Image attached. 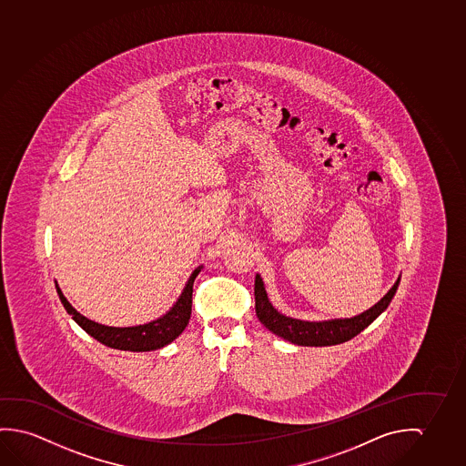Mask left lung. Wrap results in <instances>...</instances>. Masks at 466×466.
Masks as SVG:
<instances>
[{"instance_id":"obj_1","label":"left lung","mask_w":466,"mask_h":466,"mask_svg":"<svg viewBox=\"0 0 466 466\" xmlns=\"http://www.w3.org/2000/svg\"><path fill=\"white\" fill-rule=\"evenodd\" d=\"M400 277L393 283L384 298L377 301L372 308L364 310L358 316L345 319H329V320H301L281 314L275 309L267 296L266 285L262 277L256 274L254 281V296H256V314L258 320L266 325L270 332L281 337L283 340L291 341L298 347H332L351 340L358 333H361L368 325L372 324L384 312L391 298L399 289Z\"/></svg>"}]
</instances>
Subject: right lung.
I'll use <instances>...</instances> for the list:
<instances>
[{
  "label": "right lung",
  "instance_id": "obj_1",
  "mask_svg": "<svg viewBox=\"0 0 466 466\" xmlns=\"http://www.w3.org/2000/svg\"><path fill=\"white\" fill-rule=\"evenodd\" d=\"M202 267H198L191 277L186 281L185 289L177 299V303L171 306L163 316L150 320L146 324L131 325V327H111V325L98 324L92 319L82 316L79 310L73 308L66 296L56 285L59 299L67 310V314L75 319L76 324L82 327L90 337H94L96 341H100L105 347L115 348V350H123V351H154L160 348L170 345L171 341L177 340V337L183 333L186 325L191 318L192 306V285L196 277L200 272Z\"/></svg>",
  "mask_w": 466,
  "mask_h": 466
}]
</instances>
